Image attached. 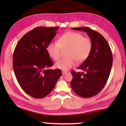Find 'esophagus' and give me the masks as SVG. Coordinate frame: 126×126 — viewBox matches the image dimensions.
<instances>
[{"label": "esophagus", "mask_w": 126, "mask_h": 126, "mask_svg": "<svg viewBox=\"0 0 126 126\" xmlns=\"http://www.w3.org/2000/svg\"><path fill=\"white\" fill-rule=\"evenodd\" d=\"M62 73L63 75H65L66 73H67V72L64 71H62Z\"/></svg>", "instance_id": "1"}]
</instances>
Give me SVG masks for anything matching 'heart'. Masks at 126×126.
<instances>
[{"mask_svg":"<svg viewBox=\"0 0 126 126\" xmlns=\"http://www.w3.org/2000/svg\"><path fill=\"white\" fill-rule=\"evenodd\" d=\"M92 42L83 34L73 31H68L59 37L58 42L48 44L47 51L55 61L59 60L62 47H68V57L61 59L56 63V67L64 71L68 70L75 64L76 61L80 63L88 57L92 49Z\"/></svg>","mask_w":126,"mask_h":126,"instance_id":"obj_1","label":"heart"}]
</instances>
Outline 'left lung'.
Listing matches in <instances>:
<instances>
[{
  "label": "left lung",
  "mask_w": 126,
  "mask_h": 126,
  "mask_svg": "<svg viewBox=\"0 0 126 126\" xmlns=\"http://www.w3.org/2000/svg\"><path fill=\"white\" fill-rule=\"evenodd\" d=\"M71 29L87 32L93 47L89 56L77 68L84 73L71 72V87L79 96L93 97L101 92L107 82L113 63L111 50L106 39L97 31L88 27Z\"/></svg>",
  "instance_id": "obj_1"
}]
</instances>
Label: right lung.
Returning <instances> with one entry per match:
<instances>
[{
  "label": "right lung",
  "mask_w": 126,
  "mask_h": 126,
  "mask_svg": "<svg viewBox=\"0 0 126 126\" xmlns=\"http://www.w3.org/2000/svg\"><path fill=\"white\" fill-rule=\"evenodd\" d=\"M58 29H33L20 39L13 52V68L18 83L34 98L47 96L62 75L60 69H49L53 64L47 50Z\"/></svg>",
  "instance_id": "right-lung-1"
}]
</instances>
